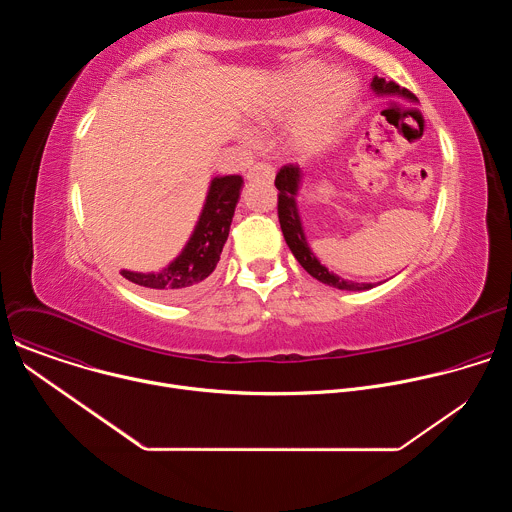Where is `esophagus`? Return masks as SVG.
Listing matches in <instances>:
<instances>
[{
    "instance_id": "34e87169",
    "label": "esophagus",
    "mask_w": 512,
    "mask_h": 512,
    "mask_svg": "<svg viewBox=\"0 0 512 512\" xmlns=\"http://www.w3.org/2000/svg\"><path fill=\"white\" fill-rule=\"evenodd\" d=\"M257 178H263L267 182H271L275 178V168L267 162H257L253 164L249 170H247V180H257Z\"/></svg>"
}]
</instances>
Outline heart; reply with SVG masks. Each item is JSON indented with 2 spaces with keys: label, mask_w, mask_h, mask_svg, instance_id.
<instances>
[{
  "label": "heart",
  "mask_w": 512,
  "mask_h": 512,
  "mask_svg": "<svg viewBox=\"0 0 512 512\" xmlns=\"http://www.w3.org/2000/svg\"><path fill=\"white\" fill-rule=\"evenodd\" d=\"M318 81V66L300 70L261 113L263 121L273 123L289 119L302 108L289 129V145L302 154L316 152L332 139L352 97V83L342 72L328 75L320 85Z\"/></svg>",
  "instance_id": "obj_1"
}]
</instances>
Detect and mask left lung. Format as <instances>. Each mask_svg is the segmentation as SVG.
<instances>
[{
    "label": "left lung",
    "mask_w": 512,
    "mask_h": 512,
    "mask_svg": "<svg viewBox=\"0 0 512 512\" xmlns=\"http://www.w3.org/2000/svg\"><path fill=\"white\" fill-rule=\"evenodd\" d=\"M371 87L375 89V93L379 95H403L407 99H415V95L407 89H401L399 85H395L393 81H385L375 77ZM298 186H300V168L294 164L283 166L277 176H275V188L277 192V216H279V225H281V233L283 239L287 243V247L294 253V257L300 261V265L318 281L328 283L332 287L338 289H348V291H362V289H371L375 287L373 283H356V281H348L342 279L338 275H334L332 271H328L310 251L304 231H302V223H300V214H298V204H296V194H298Z\"/></svg>",
    "instance_id": "8db88e82"
}]
</instances>
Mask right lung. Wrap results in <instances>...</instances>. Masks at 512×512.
<instances>
[{
	"label": "right lung",
	"mask_w": 512,
	"mask_h": 512,
	"mask_svg": "<svg viewBox=\"0 0 512 512\" xmlns=\"http://www.w3.org/2000/svg\"><path fill=\"white\" fill-rule=\"evenodd\" d=\"M241 176H221L210 182L206 204L198 218V225L184 247V251L162 271L133 273L121 271L125 279L135 285L154 291L158 298L176 302L184 300L204 285L221 259L229 237L235 206L241 194Z\"/></svg>",
	"instance_id": "right-lung-1"
}]
</instances>
